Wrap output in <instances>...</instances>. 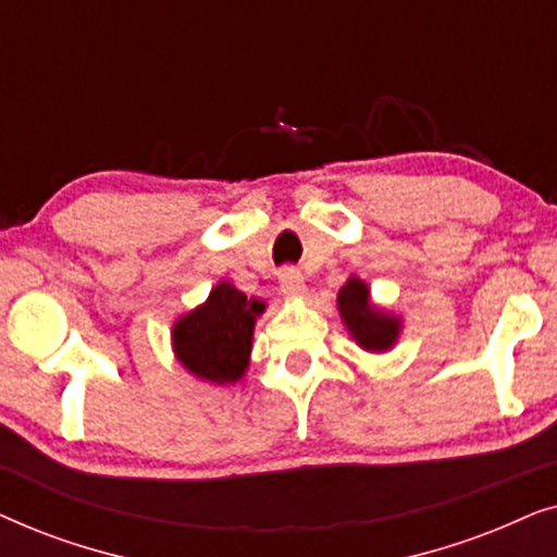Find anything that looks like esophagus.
<instances>
[{
  "label": "esophagus",
  "mask_w": 557,
  "mask_h": 557,
  "mask_svg": "<svg viewBox=\"0 0 557 557\" xmlns=\"http://www.w3.org/2000/svg\"><path fill=\"white\" fill-rule=\"evenodd\" d=\"M278 284H281V292H284V296H288V299H296V296H304V292H307L301 271L294 269V265H288V269L278 273Z\"/></svg>",
  "instance_id": "1"
}]
</instances>
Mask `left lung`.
<instances>
[{
	"instance_id": "8db88e82",
	"label": "left lung",
	"mask_w": 557,
	"mask_h": 557,
	"mask_svg": "<svg viewBox=\"0 0 557 557\" xmlns=\"http://www.w3.org/2000/svg\"><path fill=\"white\" fill-rule=\"evenodd\" d=\"M342 319H345L347 330L352 332V337L360 342L364 349H387L398 337V319L380 314L370 307L368 286L362 281L349 278L345 286L339 288L337 296Z\"/></svg>"
}]
</instances>
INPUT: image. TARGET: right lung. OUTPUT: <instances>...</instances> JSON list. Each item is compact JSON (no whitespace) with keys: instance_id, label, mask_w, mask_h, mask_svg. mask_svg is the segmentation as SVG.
<instances>
[{"instance_id":"right-lung-1","label":"right lung","mask_w":557,"mask_h":557,"mask_svg":"<svg viewBox=\"0 0 557 557\" xmlns=\"http://www.w3.org/2000/svg\"><path fill=\"white\" fill-rule=\"evenodd\" d=\"M263 309V301L248 299L231 284L212 288L210 299L174 326L182 364L212 383H235L248 368L253 324Z\"/></svg>"}]
</instances>
